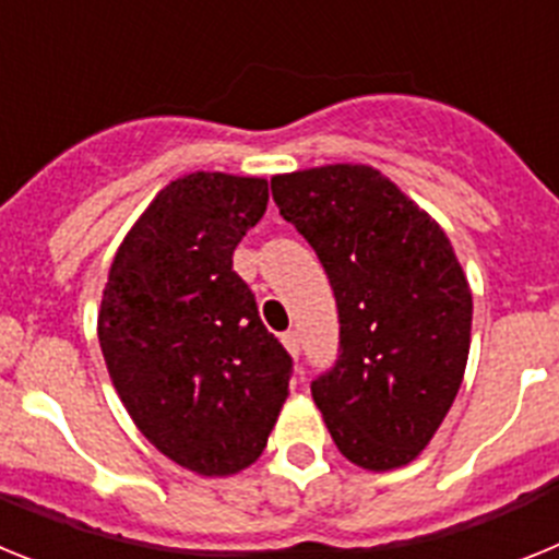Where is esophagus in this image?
I'll return each instance as SVG.
<instances>
[{"label":"esophagus","mask_w":559,"mask_h":559,"mask_svg":"<svg viewBox=\"0 0 559 559\" xmlns=\"http://www.w3.org/2000/svg\"><path fill=\"white\" fill-rule=\"evenodd\" d=\"M283 344H285V349L294 355V358H299V333H296V330H288V333H283Z\"/></svg>","instance_id":"1"}]
</instances>
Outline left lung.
Here are the masks:
<instances>
[{"instance_id": "obj_1", "label": "left lung", "mask_w": 559, "mask_h": 559, "mask_svg": "<svg viewBox=\"0 0 559 559\" xmlns=\"http://www.w3.org/2000/svg\"><path fill=\"white\" fill-rule=\"evenodd\" d=\"M338 308V360L310 383L338 451L367 471L414 462L471 353L473 296L448 235L380 170L324 165L271 179Z\"/></svg>"}]
</instances>
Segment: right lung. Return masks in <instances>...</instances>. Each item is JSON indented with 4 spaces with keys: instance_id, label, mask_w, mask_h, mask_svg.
<instances>
[{
    "instance_id": "obj_1",
    "label": "right lung",
    "mask_w": 559,
    "mask_h": 559,
    "mask_svg": "<svg viewBox=\"0 0 559 559\" xmlns=\"http://www.w3.org/2000/svg\"><path fill=\"white\" fill-rule=\"evenodd\" d=\"M265 204V179L170 181L120 243L103 290L97 338L122 406L199 476L257 462L288 397L294 360L231 269Z\"/></svg>"
}]
</instances>
